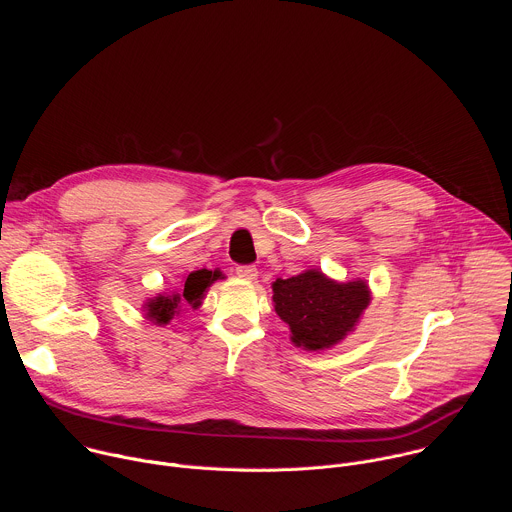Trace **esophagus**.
Returning <instances> with one entry per match:
<instances>
[{"instance_id":"1","label":"esophagus","mask_w":512,"mask_h":512,"mask_svg":"<svg viewBox=\"0 0 512 512\" xmlns=\"http://www.w3.org/2000/svg\"><path fill=\"white\" fill-rule=\"evenodd\" d=\"M237 275L247 281H253V279H257V267L255 265H239Z\"/></svg>"}]
</instances>
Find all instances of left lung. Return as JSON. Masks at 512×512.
Masks as SVG:
<instances>
[{"label": "left lung", "instance_id": "1", "mask_svg": "<svg viewBox=\"0 0 512 512\" xmlns=\"http://www.w3.org/2000/svg\"><path fill=\"white\" fill-rule=\"evenodd\" d=\"M277 316L289 326L291 342L304 350L332 348L344 340L371 304L362 279L338 283L318 269L273 281Z\"/></svg>", "mask_w": 512, "mask_h": 512}]
</instances>
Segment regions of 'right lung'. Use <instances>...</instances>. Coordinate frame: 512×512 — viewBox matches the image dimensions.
<instances>
[{
	"instance_id": "obj_1",
	"label": "right lung",
	"mask_w": 512,
	"mask_h": 512,
	"mask_svg": "<svg viewBox=\"0 0 512 512\" xmlns=\"http://www.w3.org/2000/svg\"><path fill=\"white\" fill-rule=\"evenodd\" d=\"M216 279H225V275L214 269V271H208V269H198V271H192L182 287L178 291H174L172 296H156L152 298L148 304H145V316H148L152 322L156 324H168L176 314H180L182 308H198L204 300V294L206 289L216 281Z\"/></svg>"
}]
</instances>
